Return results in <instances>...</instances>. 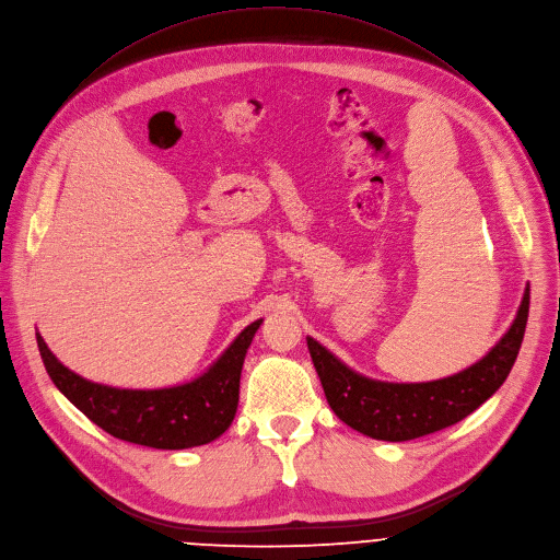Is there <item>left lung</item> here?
<instances>
[{
  "instance_id": "1",
  "label": "left lung",
  "mask_w": 560,
  "mask_h": 560,
  "mask_svg": "<svg viewBox=\"0 0 560 560\" xmlns=\"http://www.w3.org/2000/svg\"><path fill=\"white\" fill-rule=\"evenodd\" d=\"M527 313L529 291L525 289L516 319L483 360L453 377L425 384L375 382L345 366L313 338H306V345L335 415L366 436L408 441L466 419L499 390L516 362Z\"/></svg>"
}]
</instances>
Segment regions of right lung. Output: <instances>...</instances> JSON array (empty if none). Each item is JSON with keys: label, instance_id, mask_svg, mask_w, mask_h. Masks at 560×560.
Listing matches in <instances>:
<instances>
[{"label": "right lung", "instance_id": "obj_1", "mask_svg": "<svg viewBox=\"0 0 560 560\" xmlns=\"http://www.w3.org/2000/svg\"><path fill=\"white\" fill-rule=\"evenodd\" d=\"M262 319L249 324L234 345L198 380L159 390H126L88 382L66 369L37 332V347L55 386L112 436L159 451H183L225 432L238 408L241 371Z\"/></svg>", "mask_w": 560, "mask_h": 560}]
</instances>
